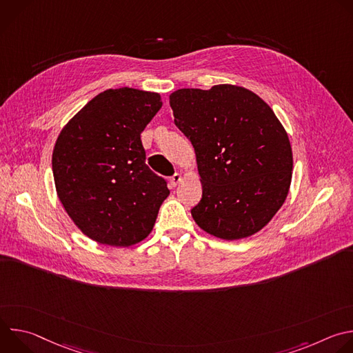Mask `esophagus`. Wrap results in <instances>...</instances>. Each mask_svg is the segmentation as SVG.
I'll return each instance as SVG.
<instances>
[{
    "label": "esophagus",
    "instance_id": "1",
    "mask_svg": "<svg viewBox=\"0 0 353 353\" xmlns=\"http://www.w3.org/2000/svg\"><path fill=\"white\" fill-rule=\"evenodd\" d=\"M169 181H170V185H172V187H176V185L181 181V174L174 173V174L170 177V180H169Z\"/></svg>",
    "mask_w": 353,
    "mask_h": 353
}]
</instances>
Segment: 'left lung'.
Instances as JSON below:
<instances>
[{"mask_svg": "<svg viewBox=\"0 0 353 353\" xmlns=\"http://www.w3.org/2000/svg\"><path fill=\"white\" fill-rule=\"evenodd\" d=\"M169 105L196 155L203 183L191 210L196 225L226 240L263 229L283 204L293 166L288 134L271 108L233 85L179 89Z\"/></svg>", "mask_w": 353, "mask_h": 353, "instance_id": "left-lung-1", "label": "left lung"}]
</instances>
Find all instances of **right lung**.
I'll return each mask as SVG.
<instances>
[{
    "label": "right lung",
    "mask_w": 353,
    "mask_h": 353,
    "mask_svg": "<svg viewBox=\"0 0 353 353\" xmlns=\"http://www.w3.org/2000/svg\"><path fill=\"white\" fill-rule=\"evenodd\" d=\"M161 108L158 93L108 89L59 135L53 152L57 194L92 240L131 245L152 230L170 191L145 163L141 132Z\"/></svg>",
    "instance_id": "obj_1"
}]
</instances>
